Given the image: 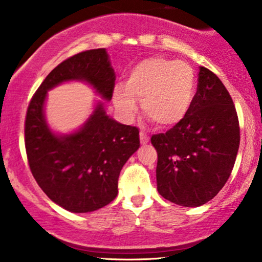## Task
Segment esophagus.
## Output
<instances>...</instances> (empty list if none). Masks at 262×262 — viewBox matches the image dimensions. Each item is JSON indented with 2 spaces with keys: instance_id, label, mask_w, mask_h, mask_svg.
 <instances>
[{
  "instance_id": "obj_1",
  "label": "esophagus",
  "mask_w": 262,
  "mask_h": 262,
  "mask_svg": "<svg viewBox=\"0 0 262 262\" xmlns=\"http://www.w3.org/2000/svg\"><path fill=\"white\" fill-rule=\"evenodd\" d=\"M139 137H140V143L143 144V145H145V144L149 143V137H148V135H146L145 133H143V132H140Z\"/></svg>"
}]
</instances>
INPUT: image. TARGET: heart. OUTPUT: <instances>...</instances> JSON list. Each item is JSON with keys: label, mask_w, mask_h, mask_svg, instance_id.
I'll return each instance as SVG.
<instances>
[{"label": "heart", "mask_w": 262, "mask_h": 262, "mask_svg": "<svg viewBox=\"0 0 262 262\" xmlns=\"http://www.w3.org/2000/svg\"><path fill=\"white\" fill-rule=\"evenodd\" d=\"M196 96V74L185 61L152 56L132 68L124 85L113 89V103L124 118L141 111L156 125L171 128L186 118Z\"/></svg>", "instance_id": "b5f03b06"}]
</instances>
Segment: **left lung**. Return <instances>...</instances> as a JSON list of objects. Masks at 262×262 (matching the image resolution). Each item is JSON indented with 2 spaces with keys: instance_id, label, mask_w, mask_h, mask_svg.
<instances>
[{
  "instance_id": "8db88e82",
  "label": "left lung",
  "mask_w": 262,
  "mask_h": 262,
  "mask_svg": "<svg viewBox=\"0 0 262 262\" xmlns=\"http://www.w3.org/2000/svg\"><path fill=\"white\" fill-rule=\"evenodd\" d=\"M239 143V121L229 92L217 75L201 66L186 118L151 137L158 151L159 193L183 207L207 203L229 179Z\"/></svg>"
}]
</instances>
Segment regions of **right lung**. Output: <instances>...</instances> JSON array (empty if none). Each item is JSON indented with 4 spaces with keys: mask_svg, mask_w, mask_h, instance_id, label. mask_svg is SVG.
Segmentation results:
<instances>
[{
    "mask_svg": "<svg viewBox=\"0 0 262 262\" xmlns=\"http://www.w3.org/2000/svg\"><path fill=\"white\" fill-rule=\"evenodd\" d=\"M69 81L85 82L101 98L111 101L116 76L107 50L76 54L45 77L27 110L26 151L44 193L69 212L87 213L117 197L122 167L140 146L139 130L114 121L103 102L97 101L77 130L55 133L45 118V101L48 91Z\"/></svg>",
    "mask_w": 262,
    "mask_h": 262,
    "instance_id": "add662e5",
    "label": "right lung"
}]
</instances>
